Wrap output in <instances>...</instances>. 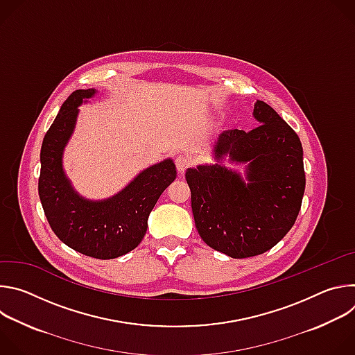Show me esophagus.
I'll return each mask as SVG.
<instances>
[{"mask_svg":"<svg viewBox=\"0 0 355 355\" xmlns=\"http://www.w3.org/2000/svg\"><path fill=\"white\" fill-rule=\"evenodd\" d=\"M189 164H191V159H189L188 156H185V155H181V156H178V157L175 159L177 171L181 173V174L189 167Z\"/></svg>","mask_w":355,"mask_h":355,"instance_id":"esophagus-1","label":"esophagus"}]
</instances>
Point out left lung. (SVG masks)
Segmentation results:
<instances>
[{
    "label": "left lung",
    "mask_w": 355,
    "mask_h": 355,
    "mask_svg": "<svg viewBox=\"0 0 355 355\" xmlns=\"http://www.w3.org/2000/svg\"><path fill=\"white\" fill-rule=\"evenodd\" d=\"M259 126L226 130L215 140L214 164L185 173L196 230L232 259L272 248L293 226L305 192L303 148L293 129L264 101L254 104ZM227 157L245 175L221 164Z\"/></svg>",
    "instance_id": "1"
}]
</instances>
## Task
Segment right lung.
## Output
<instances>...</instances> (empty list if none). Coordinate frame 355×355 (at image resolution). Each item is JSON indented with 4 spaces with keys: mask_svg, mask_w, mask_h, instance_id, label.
Segmentation results:
<instances>
[{
    "mask_svg": "<svg viewBox=\"0 0 355 355\" xmlns=\"http://www.w3.org/2000/svg\"><path fill=\"white\" fill-rule=\"evenodd\" d=\"M98 91L77 89L63 103L44 135L40 150L39 198L55 234L84 256L111 260L136 248L147 219L164 189L175 180L171 159L140 171L111 198L92 200L80 195L63 168L64 148L74 133L80 105Z\"/></svg>",
    "mask_w": 355,
    "mask_h": 355,
    "instance_id": "1",
    "label": "right lung"
}]
</instances>
